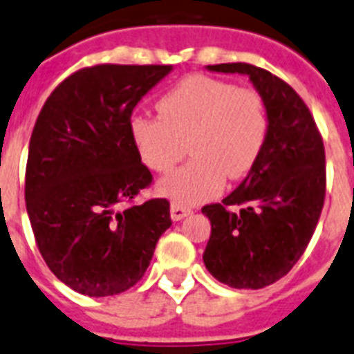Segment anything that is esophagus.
Instances as JSON below:
<instances>
[{
	"mask_svg": "<svg viewBox=\"0 0 354 354\" xmlns=\"http://www.w3.org/2000/svg\"><path fill=\"white\" fill-rule=\"evenodd\" d=\"M194 212L190 210V208L183 207V205H180V203H173L171 205V219L173 221H181L183 217H189V215H192Z\"/></svg>",
	"mask_w": 354,
	"mask_h": 354,
	"instance_id": "esophagus-1",
	"label": "esophagus"
}]
</instances>
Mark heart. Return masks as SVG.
Masks as SVG:
<instances>
[{
  "label": "heart",
  "instance_id": "heart-1",
  "mask_svg": "<svg viewBox=\"0 0 354 354\" xmlns=\"http://www.w3.org/2000/svg\"><path fill=\"white\" fill-rule=\"evenodd\" d=\"M156 112L158 118L130 119L131 142L151 171L169 173L185 156L189 140L194 158L158 183L160 194L180 205L210 199L224 176H248L266 146L269 118L253 88L190 75L158 97Z\"/></svg>",
  "mask_w": 354,
  "mask_h": 354
}]
</instances>
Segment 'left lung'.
I'll list each match as a JSON object with an SVG mask.
<instances>
[{
	"label": "left lung",
	"instance_id": "8db88e82",
	"mask_svg": "<svg viewBox=\"0 0 354 354\" xmlns=\"http://www.w3.org/2000/svg\"><path fill=\"white\" fill-rule=\"evenodd\" d=\"M207 69L250 76L269 131L241 185L223 203L201 208L212 224L203 262L228 287L263 288L296 266L315 232L326 194L324 144L305 101L283 80L242 62Z\"/></svg>",
	"mask_w": 354,
	"mask_h": 354
}]
</instances>
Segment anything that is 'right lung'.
<instances>
[{"instance_id":"right-lung-1","label":"right lung","mask_w":354,"mask_h":354,"mask_svg":"<svg viewBox=\"0 0 354 354\" xmlns=\"http://www.w3.org/2000/svg\"><path fill=\"white\" fill-rule=\"evenodd\" d=\"M173 66L85 67L46 100L32 139L24 199L44 262L91 297L133 287L173 224L167 199L121 208L151 183L130 137L131 112Z\"/></svg>"}]
</instances>
